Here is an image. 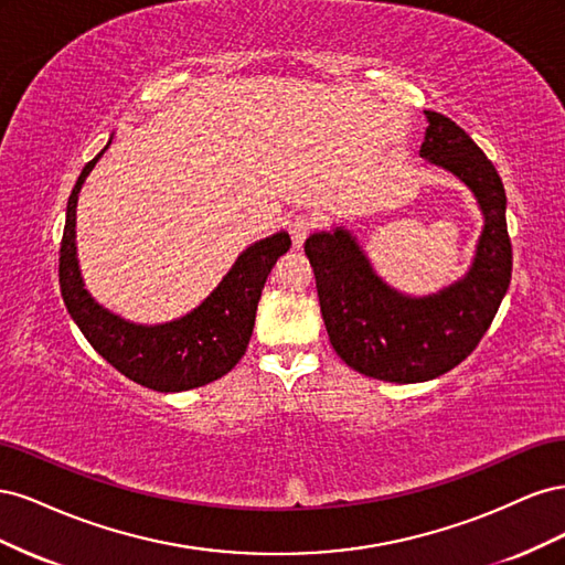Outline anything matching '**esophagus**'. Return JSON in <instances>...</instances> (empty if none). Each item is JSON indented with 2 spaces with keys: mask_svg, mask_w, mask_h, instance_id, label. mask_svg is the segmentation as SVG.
I'll return each instance as SVG.
<instances>
[{
  "mask_svg": "<svg viewBox=\"0 0 565 565\" xmlns=\"http://www.w3.org/2000/svg\"><path fill=\"white\" fill-rule=\"evenodd\" d=\"M316 226H318V218L313 214H299L289 221V237H292L295 247H301Z\"/></svg>",
  "mask_w": 565,
  "mask_h": 565,
  "instance_id": "esophagus-1",
  "label": "esophagus"
}]
</instances>
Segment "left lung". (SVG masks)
<instances>
[{
  "instance_id": "obj_1",
  "label": "left lung",
  "mask_w": 565,
  "mask_h": 565,
  "mask_svg": "<svg viewBox=\"0 0 565 565\" xmlns=\"http://www.w3.org/2000/svg\"><path fill=\"white\" fill-rule=\"evenodd\" d=\"M419 156L465 181L483 212L469 273L429 297H407L372 270L344 226L303 245L316 273L320 313L337 355L365 377L415 384L446 374L478 347L511 280L507 195L498 169L450 117L424 110Z\"/></svg>"
}]
</instances>
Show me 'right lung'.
I'll return each mask as SVG.
<instances>
[{
  "instance_id": "right-lung-1",
  "label": "right lung",
  "mask_w": 565,
  "mask_h": 565,
  "mask_svg": "<svg viewBox=\"0 0 565 565\" xmlns=\"http://www.w3.org/2000/svg\"><path fill=\"white\" fill-rule=\"evenodd\" d=\"M108 146L84 164L67 198L58 256V282L65 309L98 355L146 388L174 393L224 377L245 355L268 273L292 241L280 231L247 247L214 292L179 320L136 324L110 313L84 289L75 247L79 188Z\"/></svg>"
}]
</instances>
